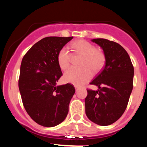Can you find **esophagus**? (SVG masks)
Here are the masks:
<instances>
[{"instance_id": "1", "label": "esophagus", "mask_w": 147, "mask_h": 147, "mask_svg": "<svg viewBox=\"0 0 147 147\" xmlns=\"http://www.w3.org/2000/svg\"><path fill=\"white\" fill-rule=\"evenodd\" d=\"M75 90H76V92H78V90H79V88H78V87H77V86H75Z\"/></svg>"}]
</instances>
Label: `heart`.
Listing matches in <instances>:
<instances>
[{"label": "heart", "mask_w": 147, "mask_h": 147, "mask_svg": "<svg viewBox=\"0 0 147 147\" xmlns=\"http://www.w3.org/2000/svg\"><path fill=\"white\" fill-rule=\"evenodd\" d=\"M71 48L75 53L82 55L81 68H69L63 76L64 80L68 83L82 86L92 77V69L97 72L102 68L105 61L104 53L96 49L94 45L85 40H77L72 43ZM71 54L66 47L62 48L57 55V63L61 70H65L70 63Z\"/></svg>", "instance_id": "obj_1"}]
</instances>
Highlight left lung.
Returning <instances> with one entry per match:
<instances>
[{"label":"left lung","instance_id":"8db88e82","mask_svg":"<svg viewBox=\"0 0 147 147\" xmlns=\"http://www.w3.org/2000/svg\"><path fill=\"white\" fill-rule=\"evenodd\" d=\"M91 41L102 49L106 62L90 83L98 90H87L86 114L92 122L108 126L116 122L126 110L133 90L134 68L127 52L119 44L104 38Z\"/></svg>","mask_w":147,"mask_h":147}]
</instances>
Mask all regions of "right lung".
Wrapping results in <instances>:
<instances>
[{
    "label": "right lung",
    "mask_w": 147,
    "mask_h": 147,
    "mask_svg": "<svg viewBox=\"0 0 147 147\" xmlns=\"http://www.w3.org/2000/svg\"><path fill=\"white\" fill-rule=\"evenodd\" d=\"M72 38L45 37L35 43L22 59L18 88L23 106L35 122L45 127L58 125L65 119L75 92L70 84L57 86L63 75L57 55Z\"/></svg>",
    "instance_id": "obj_1"
}]
</instances>
